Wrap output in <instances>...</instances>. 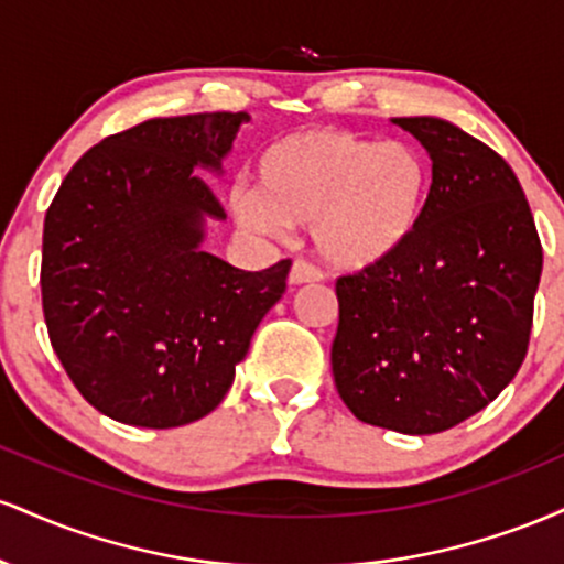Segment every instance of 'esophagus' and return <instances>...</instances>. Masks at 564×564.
<instances>
[{
	"label": "esophagus",
	"instance_id": "1",
	"mask_svg": "<svg viewBox=\"0 0 564 564\" xmlns=\"http://www.w3.org/2000/svg\"><path fill=\"white\" fill-rule=\"evenodd\" d=\"M323 273L318 268H315L313 262L307 260H294V264H291V273H289V283L291 286H302V283H315L321 281Z\"/></svg>",
	"mask_w": 564,
	"mask_h": 564
}]
</instances>
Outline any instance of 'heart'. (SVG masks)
Instances as JSON below:
<instances>
[{
  "instance_id": "heart-1",
  "label": "heart",
  "mask_w": 564,
  "mask_h": 564,
  "mask_svg": "<svg viewBox=\"0 0 564 564\" xmlns=\"http://www.w3.org/2000/svg\"><path fill=\"white\" fill-rule=\"evenodd\" d=\"M260 191H232L238 223L260 232L313 225L321 257L339 270L390 260L419 228L430 170L408 142L336 127L286 134L257 164Z\"/></svg>"
}]
</instances>
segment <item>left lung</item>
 Listing matches in <instances>:
<instances>
[{
  "label": "left lung",
  "mask_w": 564,
  "mask_h": 564,
  "mask_svg": "<svg viewBox=\"0 0 564 564\" xmlns=\"http://www.w3.org/2000/svg\"><path fill=\"white\" fill-rule=\"evenodd\" d=\"M392 121L426 148L432 185L411 241L336 281L332 368L360 422L435 435L520 371L543 249L520 180L494 148L432 116Z\"/></svg>",
  "instance_id": "8db88e82"
}]
</instances>
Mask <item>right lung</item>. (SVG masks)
<instances>
[{
	"mask_svg": "<svg viewBox=\"0 0 564 564\" xmlns=\"http://www.w3.org/2000/svg\"><path fill=\"white\" fill-rule=\"evenodd\" d=\"M249 116L148 119L70 166L44 217L42 310L68 379L108 419L198 422L228 394L291 260L249 273L200 249L225 209L198 166L223 170Z\"/></svg>",
	"mask_w": 564,
	"mask_h": 564,
	"instance_id": "add662e5",
	"label": "right lung"
}]
</instances>
